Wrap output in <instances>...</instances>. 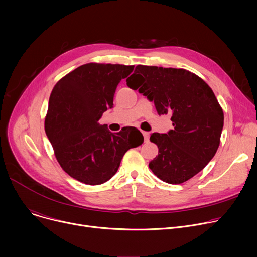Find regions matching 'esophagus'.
<instances>
[{
  "mask_svg": "<svg viewBox=\"0 0 257 257\" xmlns=\"http://www.w3.org/2000/svg\"><path fill=\"white\" fill-rule=\"evenodd\" d=\"M143 136H144V140H145V142H148V141H149V132H146V131H144V132H143Z\"/></svg>",
  "mask_w": 257,
  "mask_h": 257,
  "instance_id": "esophagus-1",
  "label": "esophagus"
}]
</instances>
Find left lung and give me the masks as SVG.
Masks as SVG:
<instances>
[{
    "label": "left lung",
    "mask_w": 257,
    "mask_h": 257,
    "mask_svg": "<svg viewBox=\"0 0 257 257\" xmlns=\"http://www.w3.org/2000/svg\"><path fill=\"white\" fill-rule=\"evenodd\" d=\"M127 85L171 114L174 129L151 134L158 155L149 168L163 181L180 184L203 170L217 152L224 113L203 79L184 69L138 65Z\"/></svg>",
    "instance_id": "obj_1"
}]
</instances>
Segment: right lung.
I'll return each mask as SVG.
<instances>
[{"mask_svg": "<svg viewBox=\"0 0 257 257\" xmlns=\"http://www.w3.org/2000/svg\"><path fill=\"white\" fill-rule=\"evenodd\" d=\"M134 65L86 63L61 78L54 86L45 130L60 167L74 179L102 184L117 172L124 154L143 144L134 127L112 133L99 119L113 107L117 84Z\"/></svg>", "mask_w": 257, "mask_h": 257, "instance_id": "obj_1", "label": "right lung"}]
</instances>
